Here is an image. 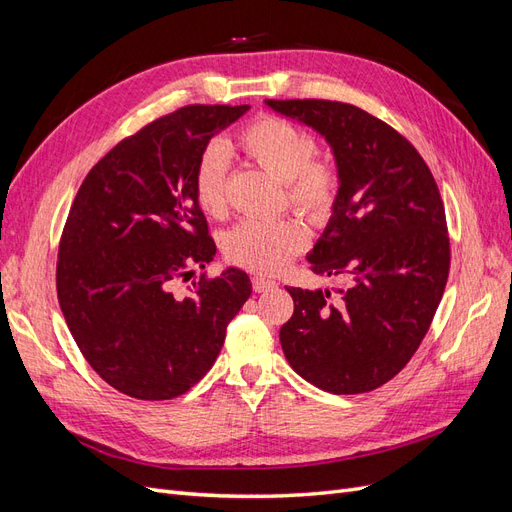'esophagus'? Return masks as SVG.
Wrapping results in <instances>:
<instances>
[{
  "label": "esophagus",
  "instance_id": "obj_1",
  "mask_svg": "<svg viewBox=\"0 0 512 512\" xmlns=\"http://www.w3.org/2000/svg\"><path fill=\"white\" fill-rule=\"evenodd\" d=\"M252 286L256 292H265V290H271L275 288V280H271V277H265V275H254L252 277Z\"/></svg>",
  "mask_w": 512,
  "mask_h": 512
}]
</instances>
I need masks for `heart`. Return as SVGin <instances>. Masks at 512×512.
I'll return each instance as SVG.
<instances>
[{"label":"heart","mask_w":512,"mask_h":512,"mask_svg":"<svg viewBox=\"0 0 512 512\" xmlns=\"http://www.w3.org/2000/svg\"><path fill=\"white\" fill-rule=\"evenodd\" d=\"M245 160L284 181L288 203L309 220L331 218L339 200V170L333 162L314 158L316 143L309 132L282 117L262 115L247 123L235 138ZM228 164L220 147H209L194 170V196L205 213L220 218L226 211ZM307 245L299 220H243L224 237V256L258 273H273Z\"/></svg>","instance_id":"1"}]
</instances>
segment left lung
Here are the masks:
<instances>
[{
  "label": "left lung",
  "instance_id": "obj_1",
  "mask_svg": "<svg viewBox=\"0 0 512 512\" xmlns=\"http://www.w3.org/2000/svg\"><path fill=\"white\" fill-rule=\"evenodd\" d=\"M320 132L339 170V200L307 260L350 288H288L282 350L301 378L333 395L374 391L421 346L451 267L446 215L429 166L406 136L359 106L267 100Z\"/></svg>",
  "mask_w": 512,
  "mask_h": 512
}]
</instances>
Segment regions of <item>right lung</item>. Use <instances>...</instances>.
Returning a JSON list of instances; mask_svg holds the SVG:
<instances>
[{
	"instance_id": "obj_1",
	"label": "right lung",
	"mask_w": 512,
	"mask_h": 512,
	"mask_svg": "<svg viewBox=\"0 0 512 512\" xmlns=\"http://www.w3.org/2000/svg\"><path fill=\"white\" fill-rule=\"evenodd\" d=\"M247 104H190L123 138L89 170L59 239L57 299L91 369L145 401L190 391L250 299L245 271L200 275L215 256L194 170L211 136Z\"/></svg>"
}]
</instances>
